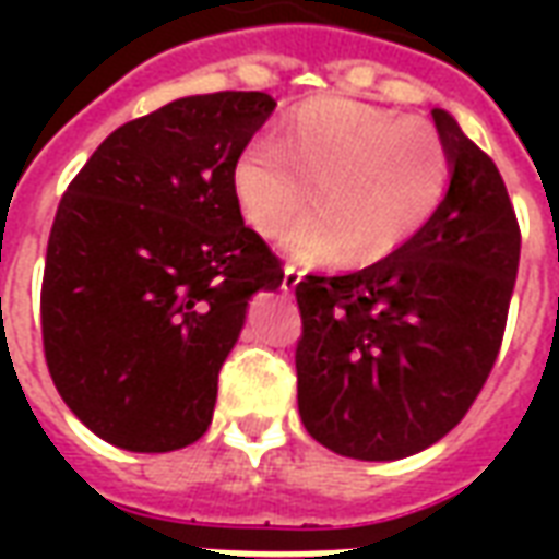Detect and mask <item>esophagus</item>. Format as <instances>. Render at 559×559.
<instances>
[{"instance_id":"esophagus-1","label":"esophagus","mask_w":559,"mask_h":559,"mask_svg":"<svg viewBox=\"0 0 559 559\" xmlns=\"http://www.w3.org/2000/svg\"><path fill=\"white\" fill-rule=\"evenodd\" d=\"M302 281V272L296 266H284V281H281V290L293 293L296 290V284Z\"/></svg>"}]
</instances>
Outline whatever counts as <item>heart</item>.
<instances>
[{"label":"heart","instance_id":"heart-1","mask_svg":"<svg viewBox=\"0 0 559 559\" xmlns=\"http://www.w3.org/2000/svg\"><path fill=\"white\" fill-rule=\"evenodd\" d=\"M449 182L452 152L431 122L353 98L296 107L233 167L239 209L263 236L287 230L314 188L317 209L287 236L305 263L395 254L431 224Z\"/></svg>","mask_w":559,"mask_h":559}]
</instances>
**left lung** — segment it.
I'll use <instances>...</instances> for the list:
<instances>
[{"label":"left lung","mask_w":559,"mask_h":559,"mask_svg":"<svg viewBox=\"0 0 559 559\" xmlns=\"http://www.w3.org/2000/svg\"><path fill=\"white\" fill-rule=\"evenodd\" d=\"M452 182L425 230L350 275L296 284L299 416L317 443L395 461L467 416L503 344L521 230L503 176L445 110Z\"/></svg>","instance_id":"obj_1"}]
</instances>
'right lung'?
I'll return each instance as SVG.
<instances>
[{
  "label": "right lung",
  "mask_w": 559,
  "mask_h": 559,
  "mask_svg": "<svg viewBox=\"0 0 559 559\" xmlns=\"http://www.w3.org/2000/svg\"><path fill=\"white\" fill-rule=\"evenodd\" d=\"M275 110L266 92L164 104L116 128L56 209L44 359L92 433L173 452L206 433L248 299L281 260L245 227L233 167Z\"/></svg>",
  "instance_id": "1"
}]
</instances>
